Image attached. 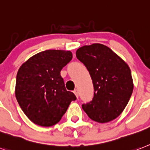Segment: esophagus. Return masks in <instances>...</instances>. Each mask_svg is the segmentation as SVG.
<instances>
[{
    "label": "esophagus",
    "mask_w": 150,
    "mask_h": 150,
    "mask_svg": "<svg viewBox=\"0 0 150 150\" xmlns=\"http://www.w3.org/2000/svg\"><path fill=\"white\" fill-rule=\"evenodd\" d=\"M74 94L76 95V96L78 98V96H79V93H78V90H76H76L74 91Z\"/></svg>",
    "instance_id": "obj_1"
}]
</instances>
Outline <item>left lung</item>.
I'll list each match as a JSON object with an SVG mask.
<instances>
[{
    "mask_svg": "<svg viewBox=\"0 0 150 150\" xmlns=\"http://www.w3.org/2000/svg\"><path fill=\"white\" fill-rule=\"evenodd\" d=\"M93 80L94 95L82 108L91 120L104 123L122 113L130 99L133 83L129 67L111 49L100 44L83 46L76 52Z\"/></svg>",
    "mask_w": 150,
    "mask_h": 150,
    "instance_id": "8db88e82",
    "label": "left lung"
}]
</instances>
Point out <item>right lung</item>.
<instances>
[{
    "mask_svg": "<svg viewBox=\"0 0 150 150\" xmlns=\"http://www.w3.org/2000/svg\"><path fill=\"white\" fill-rule=\"evenodd\" d=\"M67 50L40 52L23 64L16 79L15 96L30 120L41 127L57 124L76 100L67 91L60 71L72 60Z\"/></svg>",
    "mask_w": 150,
    "mask_h": 150,
    "instance_id": "add662e5",
    "label": "right lung"
}]
</instances>
